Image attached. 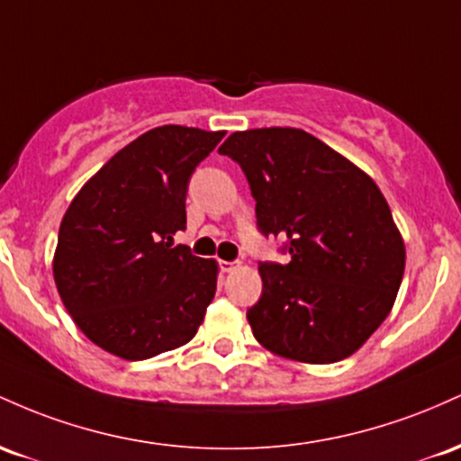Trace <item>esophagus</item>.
I'll use <instances>...</instances> for the list:
<instances>
[{
  "mask_svg": "<svg viewBox=\"0 0 461 461\" xmlns=\"http://www.w3.org/2000/svg\"><path fill=\"white\" fill-rule=\"evenodd\" d=\"M237 266H240V263H235V261H220V270L226 272V274L235 272Z\"/></svg>",
  "mask_w": 461,
  "mask_h": 461,
  "instance_id": "esophagus-1",
  "label": "esophagus"
}]
</instances>
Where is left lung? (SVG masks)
Here are the masks:
<instances>
[{
	"instance_id": "left-lung-1",
	"label": "left lung",
	"mask_w": 461,
	"mask_h": 461,
	"mask_svg": "<svg viewBox=\"0 0 461 461\" xmlns=\"http://www.w3.org/2000/svg\"><path fill=\"white\" fill-rule=\"evenodd\" d=\"M244 169L257 224L292 261L261 263L248 309L257 342L300 364H333L381 327L405 272V241L364 169L300 128H255L221 143Z\"/></svg>"
}]
</instances>
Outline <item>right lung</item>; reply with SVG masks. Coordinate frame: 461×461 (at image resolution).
<instances>
[{"label": "right lung", "mask_w": 461, "mask_h": 461, "mask_svg": "<svg viewBox=\"0 0 461 461\" xmlns=\"http://www.w3.org/2000/svg\"><path fill=\"white\" fill-rule=\"evenodd\" d=\"M226 131L158 126L82 185L60 221L54 281L77 329L106 353L149 359L194 339L217 261L172 246L194 169Z\"/></svg>", "instance_id": "right-lung-1"}]
</instances>
